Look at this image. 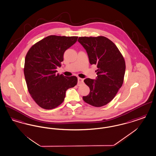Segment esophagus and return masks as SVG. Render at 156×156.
<instances>
[{
  "label": "esophagus",
  "mask_w": 156,
  "mask_h": 156,
  "mask_svg": "<svg viewBox=\"0 0 156 156\" xmlns=\"http://www.w3.org/2000/svg\"><path fill=\"white\" fill-rule=\"evenodd\" d=\"M83 82V79L81 78H78V86H80Z\"/></svg>",
  "instance_id": "1"
}]
</instances>
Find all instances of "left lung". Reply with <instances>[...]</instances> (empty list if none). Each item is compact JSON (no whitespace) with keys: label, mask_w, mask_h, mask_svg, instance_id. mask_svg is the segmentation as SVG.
<instances>
[{"label":"left lung","mask_w":156,"mask_h":156,"mask_svg":"<svg viewBox=\"0 0 156 156\" xmlns=\"http://www.w3.org/2000/svg\"><path fill=\"white\" fill-rule=\"evenodd\" d=\"M78 41L86 50L90 64L97 66V80L83 81L90 89L83 100L95 107L109 103L122 86L125 73V61L118 48L104 36L80 37Z\"/></svg>","instance_id":"8db88e82"}]
</instances>
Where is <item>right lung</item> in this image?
I'll return each instance as SVG.
<instances>
[{
	"instance_id": "right-lung-1",
	"label": "right lung",
	"mask_w": 156,
	"mask_h": 156,
	"mask_svg": "<svg viewBox=\"0 0 156 156\" xmlns=\"http://www.w3.org/2000/svg\"><path fill=\"white\" fill-rule=\"evenodd\" d=\"M77 36L51 35L32 45L25 58L24 74L30 96L41 108L52 109L62 104L67 89L78 82L75 76L56 74L64 53L77 41Z\"/></svg>"
}]
</instances>
